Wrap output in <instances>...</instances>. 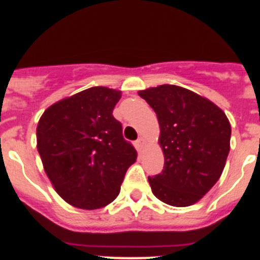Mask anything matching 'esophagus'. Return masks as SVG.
I'll use <instances>...</instances> for the list:
<instances>
[{"label": "esophagus", "mask_w": 260, "mask_h": 260, "mask_svg": "<svg viewBox=\"0 0 260 260\" xmlns=\"http://www.w3.org/2000/svg\"><path fill=\"white\" fill-rule=\"evenodd\" d=\"M144 144H146V142H144V139L143 138H139V139H138L137 141V146H138V148H143L144 147Z\"/></svg>", "instance_id": "1"}]
</instances>
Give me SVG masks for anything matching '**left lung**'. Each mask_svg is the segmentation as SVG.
Wrapping results in <instances>:
<instances>
[{"label": "left lung", "mask_w": 260, "mask_h": 260, "mask_svg": "<svg viewBox=\"0 0 260 260\" xmlns=\"http://www.w3.org/2000/svg\"><path fill=\"white\" fill-rule=\"evenodd\" d=\"M155 110L164 169L148 177L153 195L174 207L197 203L219 181L231 150V123L208 99L180 86L139 91Z\"/></svg>", "instance_id": "8db88e82"}]
</instances>
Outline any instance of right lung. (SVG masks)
Segmentation results:
<instances>
[{"label": "right lung", "instance_id": "1", "mask_svg": "<svg viewBox=\"0 0 260 260\" xmlns=\"http://www.w3.org/2000/svg\"><path fill=\"white\" fill-rule=\"evenodd\" d=\"M121 91L91 87L45 110L36 128L38 151L57 194L82 210H98L118 197L137 150L113 117Z\"/></svg>", "mask_w": 260, "mask_h": 260}]
</instances>
